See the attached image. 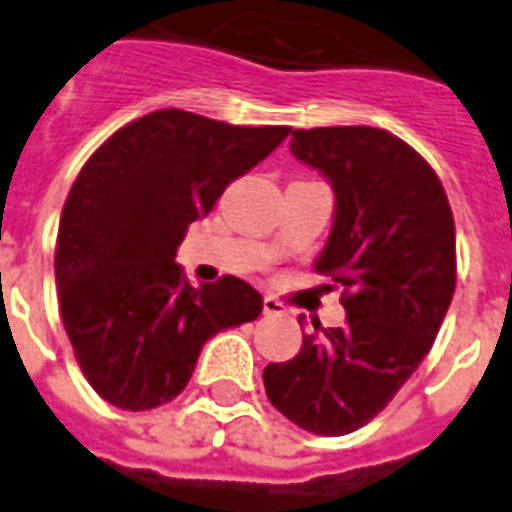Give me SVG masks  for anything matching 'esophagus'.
I'll return each mask as SVG.
<instances>
[{
  "mask_svg": "<svg viewBox=\"0 0 512 512\" xmlns=\"http://www.w3.org/2000/svg\"><path fill=\"white\" fill-rule=\"evenodd\" d=\"M263 311L265 316H281V313H284V305H281L276 297H263Z\"/></svg>",
  "mask_w": 512,
  "mask_h": 512,
  "instance_id": "1",
  "label": "esophagus"
}]
</instances>
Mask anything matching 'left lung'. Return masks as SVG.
I'll use <instances>...</instances> for the list:
<instances>
[{
  "label": "left lung",
  "instance_id": "obj_1",
  "mask_svg": "<svg viewBox=\"0 0 512 512\" xmlns=\"http://www.w3.org/2000/svg\"><path fill=\"white\" fill-rule=\"evenodd\" d=\"M289 151L332 185L316 271L348 295L340 329H305L300 316V353L265 366V393L297 428L345 436L388 406L436 340L457 279L454 217L436 172L390 132L295 130Z\"/></svg>",
  "mask_w": 512,
  "mask_h": 512
}]
</instances>
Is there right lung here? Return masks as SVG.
I'll return each mask as SVG.
<instances>
[{
    "label": "right lung",
    "instance_id": "add662e5",
    "mask_svg": "<svg viewBox=\"0 0 512 512\" xmlns=\"http://www.w3.org/2000/svg\"><path fill=\"white\" fill-rule=\"evenodd\" d=\"M287 135L164 108L122 127L82 167L60 215L55 284L76 361L108 404H167L204 342L260 316L263 297L247 281L191 287L175 255L188 225Z\"/></svg>",
    "mask_w": 512,
    "mask_h": 512
}]
</instances>
